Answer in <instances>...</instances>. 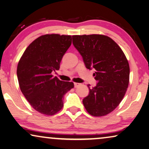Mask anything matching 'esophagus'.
Instances as JSON below:
<instances>
[{"mask_svg": "<svg viewBox=\"0 0 149 149\" xmlns=\"http://www.w3.org/2000/svg\"><path fill=\"white\" fill-rule=\"evenodd\" d=\"M79 86H81V84H79V83H74V87H78Z\"/></svg>", "mask_w": 149, "mask_h": 149, "instance_id": "esophagus-1", "label": "esophagus"}]
</instances>
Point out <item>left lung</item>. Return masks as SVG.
I'll list each match as a JSON object with an SVG mask.
<instances>
[{
	"label": "left lung",
	"instance_id": "1",
	"mask_svg": "<svg viewBox=\"0 0 149 149\" xmlns=\"http://www.w3.org/2000/svg\"><path fill=\"white\" fill-rule=\"evenodd\" d=\"M73 44L83 58L87 69L95 70L97 81L90 88L83 104L92 116L112 112L121 103L129 82L130 68L123 52L111 38L101 34L74 35Z\"/></svg>",
	"mask_w": 149,
	"mask_h": 149
}]
</instances>
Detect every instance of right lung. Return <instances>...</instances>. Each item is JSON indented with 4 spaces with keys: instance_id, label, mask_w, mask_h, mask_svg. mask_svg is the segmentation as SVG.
Instances as JSON below:
<instances>
[{
    "instance_id": "1",
    "label": "right lung",
    "mask_w": 149,
    "mask_h": 149,
    "mask_svg": "<svg viewBox=\"0 0 149 149\" xmlns=\"http://www.w3.org/2000/svg\"><path fill=\"white\" fill-rule=\"evenodd\" d=\"M72 44V36L45 34L26 49L17 66L20 90L38 112L54 115L63 107V95L74 88L73 82L63 81L52 72L60 69L63 56Z\"/></svg>"
}]
</instances>
